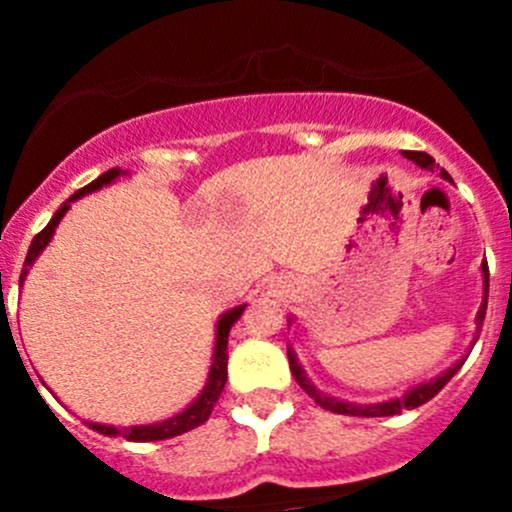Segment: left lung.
Segmentation results:
<instances>
[{
  "instance_id": "obj_1",
  "label": "left lung",
  "mask_w": 512,
  "mask_h": 512,
  "mask_svg": "<svg viewBox=\"0 0 512 512\" xmlns=\"http://www.w3.org/2000/svg\"><path fill=\"white\" fill-rule=\"evenodd\" d=\"M404 158L414 160L418 168H426V170H433L436 165H433V158L428 156V153H421V151H404ZM441 178L448 180V183H453L451 175L446 173V170H441ZM480 270H483V302H480V309L476 314V334H480V327H483V319H485V307H488V282H490V272H488V265H480ZM289 324H292V317H289ZM473 344H476V339H473ZM287 356H289V369H292V376L297 379V384L302 386L304 391H307L309 396H312L314 401H317L322 409L332 411V414H344V416H396L401 414L404 409H418L421 404H426V401H431L433 396L438 394V391L443 389V386L448 384V381L453 379V374H456L458 369L463 366V361L468 359L466 356H461V359L456 361L453 366H448L443 374L433 376V379L428 381H421V384L411 386L409 391H406L404 396H396V399H389V401H381V404H352V401H342L337 399V396H329L324 394V391H319L317 386L309 381L307 371L302 369V364H299L297 354H294V349L287 344Z\"/></svg>"
}]
</instances>
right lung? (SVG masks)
<instances>
[{
	"label": "right lung",
	"mask_w": 512,
	"mask_h": 512,
	"mask_svg": "<svg viewBox=\"0 0 512 512\" xmlns=\"http://www.w3.org/2000/svg\"><path fill=\"white\" fill-rule=\"evenodd\" d=\"M121 175H126L121 168L106 170L103 175H98L94 183H89V185H84L81 190H76V193L71 195V198L66 200L59 210H56L54 218L49 220V225H46L44 230L34 237L32 245H29L22 277H19V287H22L24 280H27V275H29V270H32L36 257H39L41 252L46 250V245L51 242L56 227H59V223H61V218L69 213L71 203H76V200L84 198V195L96 193V190H101L103 185H111L113 180L121 178ZM245 307L247 304H240V307H232V309H227L225 314H220L218 324H215V349H213V364H210V371H208V381H205L203 391L195 396L193 404L185 406L180 414L163 418V421H156V423H146V426H128V428L108 426V423H94V421H86V423H89L94 431L103 433V436H123V438H128V441H165V438H173V436H180V433H185V431H193V428H198L200 423L208 421L210 411H213L215 401H218L220 394H223L225 381H227V337H230L232 324L242 317Z\"/></svg>",
	"instance_id": "right-lung-1"
}]
</instances>
